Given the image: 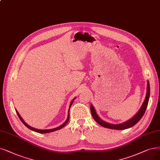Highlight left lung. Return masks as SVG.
<instances>
[{
	"instance_id": "left-lung-1",
	"label": "left lung",
	"mask_w": 160,
	"mask_h": 160,
	"mask_svg": "<svg viewBox=\"0 0 160 160\" xmlns=\"http://www.w3.org/2000/svg\"><path fill=\"white\" fill-rule=\"evenodd\" d=\"M146 91H147L146 95L144 101L143 102L142 106L140 107V110L132 118H131L128 121H125V122H123L122 123H119V124H112V123H109L108 122H106V121L102 120L98 116V115L97 114V112H96L93 105L91 104V111L92 116L94 118V119L97 121V122L99 125L105 127V128H108V129H116V130H124V129H129V128H130V127L136 125L140 120V119L142 118V116H144V114L145 113V111L146 110V108H147V106H148V101H149V98H150V83H149L148 81H147Z\"/></svg>"
}]
</instances>
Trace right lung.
I'll return each instance as SVG.
<instances>
[{
    "instance_id": "right-lung-1",
    "label": "right lung",
    "mask_w": 160,
    "mask_h": 160,
    "mask_svg": "<svg viewBox=\"0 0 160 160\" xmlns=\"http://www.w3.org/2000/svg\"><path fill=\"white\" fill-rule=\"evenodd\" d=\"M75 98H74L72 100L71 103H70V104H69V110H68V118H67V119L66 120L65 122L63 123V124H62L61 125H60L59 127H56V128H54V129H38L33 128V127H31L30 125H29L28 124H27L25 122V121H23V119H22V118L20 116V113H19L18 112V111H17L16 110V112L17 115L18 116L19 118H20V119L21 120L22 122L25 125V126H26L28 129H31V130H32V131H35V132H39V133H48V132H53V131H58V130H59V129H61L62 128H63V127H64V126L68 123V121H69V110H70V108H71V106H72V104H73V101H74Z\"/></svg>"
}]
</instances>
